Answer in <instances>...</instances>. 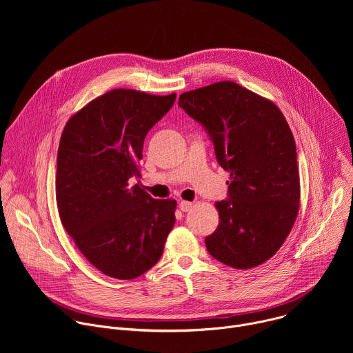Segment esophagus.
Here are the masks:
<instances>
[{
  "instance_id": "esophagus-1",
  "label": "esophagus",
  "mask_w": 353,
  "mask_h": 353,
  "mask_svg": "<svg viewBox=\"0 0 353 353\" xmlns=\"http://www.w3.org/2000/svg\"><path fill=\"white\" fill-rule=\"evenodd\" d=\"M179 207H180V210H181L183 212H188V211H191V208H192V203H190V201H180Z\"/></svg>"
}]
</instances>
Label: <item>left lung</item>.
<instances>
[{"instance_id": "left-lung-1", "label": "left lung", "mask_w": 353, "mask_h": 353, "mask_svg": "<svg viewBox=\"0 0 353 353\" xmlns=\"http://www.w3.org/2000/svg\"><path fill=\"white\" fill-rule=\"evenodd\" d=\"M179 106L204 125L218 163L230 173L229 198L215 203L208 253L248 270L268 261L289 236L300 207L296 143L279 108L236 82L184 92Z\"/></svg>"}]
</instances>
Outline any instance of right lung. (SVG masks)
Returning a JSON list of instances; mask_svg holds the SVG:
<instances>
[{
  "label": "right lung",
  "mask_w": 353,
  "mask_h": 353,
  "mask_svg": "<svg viewBox=\"0 0 353 353\" xmlns=\"http://www.w3.org/2000/svg\"><path fill=\"white\" fill-rule=\"evenodd\" d=\"M176 93L113 89L65 124L57 155L59 215L85 259L116 279H134L161 259L174 226V199H154L139 184L143 139Z\"/></svg>",
  "instance_id": "add662e5"
}]
</instances>
